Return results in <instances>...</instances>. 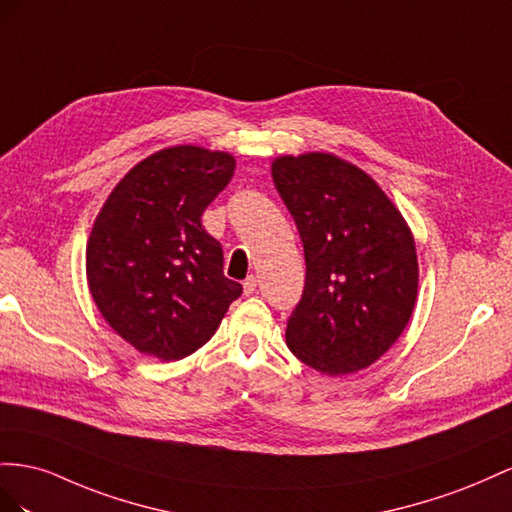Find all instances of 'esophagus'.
<instances>
[{"mask_svg": "<svg viewBox=\"0 0 512 512\" xmlns=\"http://www.w3.org/2000/svg\"><path fill=\"white\" fill-rule=\"evenodd\" d=\"M242 287H244V296H253L255 289H257V279H255V276H248Z\"/></svg>", "mask_w": 512, "mask_h": 512, "instance_id": "1", "label": "esophagus"}]
</instances>
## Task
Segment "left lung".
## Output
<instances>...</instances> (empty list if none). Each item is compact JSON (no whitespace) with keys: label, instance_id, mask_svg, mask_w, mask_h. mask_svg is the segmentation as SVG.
Listing matches in <instances>:
<instances>
[{"label":"left lung","instance_id":"obj_1","mask_svg":"<svg viewBox=\"0 0 512 512\" xmlns=\"http://www.w3.org/2000/svg\"><path fill=\"white\" fill-rule=\"evenodd\" d=\"M272 180L306 261L287 347L332 377L371 367L397 343L416 306L410 225L367 171L330 152L274 158Z\"/></svg>","mask_w":512,"mask_h":512}]
</instances>
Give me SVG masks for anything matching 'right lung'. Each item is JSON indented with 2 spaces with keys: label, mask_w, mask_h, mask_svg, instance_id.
<instances>
[{
  "label": "right lung",
  "mask_w": 512,
  "mask_h": 512,
  "mask_svg": "<svg viewBox=\"0 0 512 512\" xmlns=\"http://www.w3.org/2000/svg\"><path fill=\"white\" fill-rule=\"evenodd\" d=\"M236 171L229 152L171 145L115 184L85 248L100 315L139 354L180 360L206 345L242 285L201 214Z\"/></svg>",
  "instance_id": "right-lung-1"
}]
</instances>
